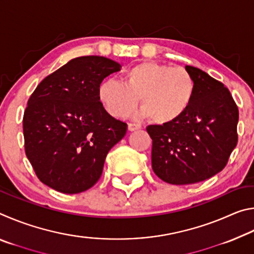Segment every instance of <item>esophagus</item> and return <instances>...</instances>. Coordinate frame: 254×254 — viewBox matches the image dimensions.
<instances>
[{
    "instance_id": "1",
    "label": "esophagus",
    "mask_w": 254,
    "mask_h": 254,
    "mask_svg": "<svg viewBox=\"0 0 254 254\" xmlns=\"http://www.w3.org/2000/svg\"><path fill=\"white\" fill-rule=\"evenodd\" d=\"M127 128H128V131L132 132V131H135V130H140L141 126H139V124H135V123H128Z\"/></svg>"
}]
</instances>
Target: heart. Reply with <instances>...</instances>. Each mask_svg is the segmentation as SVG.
Instances as JSON below:
<instances>
[{
	"label": "heart",
	"instance_id": "obj_1",
	"mask_svg": "<svg viewBox=\"0 0 254 254\" xmlns=\"http://www.w3.org/2000/svg\"><path fill=\"white\" fill-rule=\"evenodd\" d=\"M195 80L183 67L142 62L126 71L123 83L114 78L98 86V98L115 118L130 115L141 102L140 115L160 126L177 121L186 113L195 95Z\"/></svg>",
	"mask_w": 254,
	"mask_h": 254
}]
</instances>
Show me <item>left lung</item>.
<instances>
[{"label":"left lung","mask_w":254,"mask_h":254,"mask_svg":"<svg viewBox=\"0 0 254 254\" xmlns=\"http://www.w3.org/2000/svg\"><path fill=\"white\" fill-rule=\"evenodd\" d=\"M195 80L194 100L182 118L166 126H149L152 169L163 182H203L224 169L238 143L239 110L221 81L186 66Z\"/></svg>","instance_id":"8db88e82"}]
</instances>
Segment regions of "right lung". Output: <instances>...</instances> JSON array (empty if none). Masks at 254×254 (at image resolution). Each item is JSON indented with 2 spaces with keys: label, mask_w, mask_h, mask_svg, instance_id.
I'll return each instance as SVG.
<instances>
[{
  "label": "right lung",
  "mask_w": 254,
  "mask_h": 254,
  "mask_svg": "<svg viewBox=\"0 0 254 254\" xmlns=\"http://www.w3.org/2000/svg\"><path fill=\"white\" fill-rule=\"evenodd\" d=\"M120 69L114 60L84 56L34 89L23 115L24 149L41 183L78 194L100 179L106 154L127 130L107 113L97 93L103 79Z\"/></svg>",
  "instance_id": "obj_1"
}]
</instances>
